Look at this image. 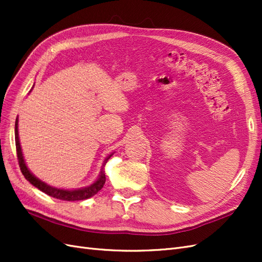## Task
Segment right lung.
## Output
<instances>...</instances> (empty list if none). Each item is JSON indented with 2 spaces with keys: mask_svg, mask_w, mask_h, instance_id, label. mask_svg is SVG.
Wrapping results in <instances>:
<instances>
[{
  "mask_svg": "<svg viewBox=\"0 0 262 262\" xmlns=\"http://www.w3.org/2000/svg\"><path fill=\"white\" fill-rule=\"evenodd\" d=\"M17 124H18V120L16 119V122H15V144H16V153H17V160H18V165L20 171L31 185L35 186L36 188H38L39 190H41L42 192H45L46 194H48L50 196L55 198V199L59 200H64V201H80V200H85L89 199V198L93 196L96 194L99 190L104 187L105 182H106V176H105V171L101 170L100 176L98 178V180L93 184L92 186L87 187V188H83V189H78V190H62V189H57L50 187L45 182L40 181L38 178H36L33 173H31L27 166L24 162L23 158V154H21V148H20V144H19V139H18V130H17ZM112 157V155L108 156L105 161V164L107 163V161L109 158ZM104 164V165H105Z\"/></svg>",
  "mask_w": 262,
  "mask_h": 262,
  "instance_id": "1",
  "label": "right lung"
}]
</instances>
